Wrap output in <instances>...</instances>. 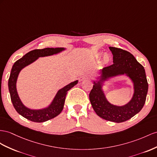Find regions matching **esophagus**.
Listing matches in <instances>:
<instances>
[{"instance_id":"esophagus-1","label":"esophagus","mask_w":157,"mask_h":157,"mask_svg":"<svg viewBox=\"0 0 157 157\" xmlns=\"http://www.w3.org/2000/svg\"><path fill=\"white\" fill-rule=\"evenodd\" d=\"M86 78H88V76H87L86 75H82L81 77L79 78V81L81 82V81H83L84 79H86Z\"/></svg>"}]
</instances>
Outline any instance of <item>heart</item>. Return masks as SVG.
Returning <instances> with one entry per match:
<instances>
[{
	"instance_id": "b5f03b06",
	"label": "heart",
	"mask_w": 157,
	"mask_h": 157,
	"mask_svg": "<svg viewBox=\"0 0 157 157\" xmlns=\"http://www.w3.org/2000/svg\"><path fill=\"white\" fill-rule=\"evenodd\" d=\"M101 54H102L101 53H100V54H98V56H101ZM103 60H104V62H105L109 61V56H108L107 55H105V56H103Z\"/></svg>"
}]
</instances>
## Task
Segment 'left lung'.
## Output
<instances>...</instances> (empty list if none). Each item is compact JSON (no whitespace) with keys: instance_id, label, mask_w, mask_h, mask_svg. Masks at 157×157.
I'll return each mask as SVG.
<instances>
[{"instance_id":"left-lung-1","label":"left lung","mask_w":157,"mask_h":157,"mask_svg":"<svg viewBox=\"0 0 157 157\" xmlns=\"http://www.w3.org/2000/svg\"><path fill=\"white\" fill-rule=\"evenodd\" d=\"M113 63L100 70V75L94 80L90 100L99 117L115 123L130 119L142 109L146 101L148 83L144 67L130 52L115 47H109ZM126 75L134 84V92L130 101L124 106H116L106 99L102 90L104 82L119 75Z\"/></svg>"}]
</instances>
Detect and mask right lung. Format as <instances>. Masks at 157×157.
<instances>
[{
	"mask_svg": "<svg viewBox=\"0 0 157 157\" xmlns=\"http://www.w3.org/2000/svg\"><path fill=\"white\" fill-rule=\"evenodd\" d=\"M65 50V48H46L44 49L34 50L26 54L14 63L12 67L8 85L10 99L14 109L22 117L31 121L42 123L56 117L63 110L67 91L78 83V80L71 82L59 90L50 105L40 109H30L24 105L18 94L17 82L19 73L23 68L35 62L38 58L57 54Z\"/></svg>",
	"mask_w": 157,
	"mask_h": 157,
	"instance_id": "add662e5",
	"label": "right lung"
}]
</instances>
